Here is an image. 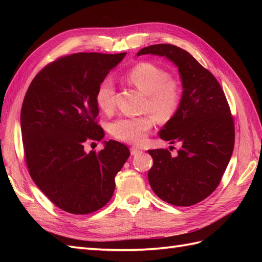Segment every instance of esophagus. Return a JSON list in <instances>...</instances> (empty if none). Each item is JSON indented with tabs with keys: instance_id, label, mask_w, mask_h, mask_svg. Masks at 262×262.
<instances>
[{
	"instance_id": "1",
	"label": "esophagus",
	"mask_w": 262,
	"mask_h": 262,
	"mask_svg": "<svg viewBox=\"0 0 262 262\" xmlns=\"http://www.w3.org/2000/svg\"><path fill=\"white\" fill-rule=\"evenodd\" d=\"M140 153H142V151L140 148H137V147H132L130 148V154L132 155H137V154H140Z\"/></svg>"
}]
</instances>
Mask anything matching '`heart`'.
<instances>
[{
	"label": "heart",
	"mask_w": 262,
	"mask_h": 262,
	"mask_svg": "<svg viewBox=\"0 0 262 262\" xmlns=\"http://www.w3.org/2000/svg\"><path fill=\"white\" fill-rule=\"evenodd\" d=\"M125 79L145 94L144 110L154 115L159 121H168L179 109L182 101V88L176 79L160 66L143 62L127 72ZM96 100L103 113L109 114L115 108V84L111 79H104L98 86ZM154 117H122L110 126V133L116 140L138 145L145 140L153 128Z\"/></svg>",
	"instance_id": "b5f03b06"
}]
</instances>
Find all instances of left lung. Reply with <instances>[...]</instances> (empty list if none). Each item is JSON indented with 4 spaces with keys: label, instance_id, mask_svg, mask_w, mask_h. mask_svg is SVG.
Listing matches in <instances>:
<instances>
[{
    "label": "left lung",
    "instance_id": "obj_1",
    "mask_svg": "<svg viewBox=\"0 0 262 262\" xmlns=\"http://www.w3.org/2000/svg\"><path fill=\"white\" fill-rule=\"evenodd\" d=\"M173 62L182 82V101L160 130L171 144L180 142L177 157L169 149H149L153 166L148 182L159 198L174 206H191L220 185L234 148L235 129L223 89L215 76L185 49L159 43L141 49Z\"/></svg>",
    "mask_w": 262,
    "mask_h": 262
}]
</instances>
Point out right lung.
<instances>
[{
	"instance_id": "obj_1",
	"label": "right lung",
	"mask_w": 262,
	"mask_h": 262,
	"mask_svg": "<svg viewBox=\"0 0 262 262\" xmlns=\"http://www.w3.org/2000/svg\"><path fill=\"white\" fill-rule=\"evenodd\" d=\"M126 53H77L46 65L30 83L21 108L25 158L33 182L58 208L83 215L107 204L129 149L105 142L99 153L84 145L101 141L98 86ZM93 144V143H92Z\"/></svg>"
}]
</instances>
